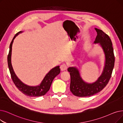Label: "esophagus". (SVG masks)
<instances>
[{
    "mask_svg": "<svg viewBox=\"0 0 123 123\" xmlns=\"http://www.w3.org/2000/svg\"><path fill=\"white\" fill-rule=\"evenodd\" d=\"M67 69V66L65 64H63L61 65L60 66V69L61 71H65Z\"/></svg>",
    "mask_w": 123,
    "mask_h": 123,
    "instance_id": "obj_1",
    "label": "esophagus"
}]
</instances>
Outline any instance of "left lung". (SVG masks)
I'll use <instances>...</instances> for the list:
<instances>
[{"label": "left lung", "instance_id": "8db88e82", "mask_svg": "<svg viewBox=\"0 0 123 123\" xmlns=\"http://www.w3.org/2000/svg\"><path fill=\"white\" fill-rule=\"evenodd\" d=\"M97 32L94 43H98L105 55V64L101 75L95 82L89 83L85 82L75 67H69L67 71L71 77L70 89L74 95L79 97H90L100 92L108 84L111 77L115 64V56L112 43L109 36L101 30L95 28Z\"/></svg>", "mask_w": 123, "mask_h": 123}]
</instances>
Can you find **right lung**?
<instances>
[{
  "mask_svg": "<svg viewBox=\"0 0 123 123\" xmlns=\"http://www.w3.org/2000/svg\"><path fill=\"white\" fill-rule=\"evenodd\" d=\"M23 31H20L18 32L17 34H16L13 37L11 43L10 44L9 51L7 56V62L9 70L13 83L21 92L26 95L29 96V97H40V96L45 95L49 90L53 79L60 73V69L59 68L60 66H57L52 68L46 74V75L45 76L41 84L39 85H37V86H29V85H26L22 81H21L19 79H18V78L17 77V76L16 75V74L13 71L11 62V57L12 45L13 40L18 34L23 33Z\"/></svg>",
  "mask_w": 123,
  "mask_h": 123,
  "instance_id": "add662e5",
  "label": "right lung"
}]
</instances>
